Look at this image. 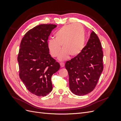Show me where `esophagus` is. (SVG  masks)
Here are the masks:
<instances>
[{
  "label": "esophagus",
  "instance_id": "1",
  "mask_svg": "<svg viewBox=\"0 0 121 121\" xmlns=\"http://www.w3.org/2000/svg\"><path fill=\"white\" fill-rule=\"evenodd\" d=\"M60 67L61 68H63V67H65V64L64 63H60Z\"/></svg>",
  "mask_w": 121,
  "mask_h": 121
}]
</instances>
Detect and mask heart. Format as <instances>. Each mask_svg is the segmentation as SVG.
<instances>
[{
	"label": "heart",
	"mask_w": 121,
	"mask_h": 121,
	"mask_svg": "<svg viewBox=\"0 0 121 121\" xmlns=\"http://www.w3.org/2000/svg\"><path fill=\"white\" fill-rule=\"evenodd\" d=\"M55 39L49 40L47 46L52 57L60 54L58 60L64 61L68 60L69 56H76L81 53L85 44V33L83 27L79 24L65 26L55 33Z\"/></svg>",
	"instance_id": "b5f03b06"
}]
</instances>
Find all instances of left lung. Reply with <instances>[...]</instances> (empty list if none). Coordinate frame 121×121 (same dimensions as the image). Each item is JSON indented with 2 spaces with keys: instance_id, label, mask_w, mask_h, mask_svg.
Masks as SVG:
<instances>
[{
  "instance_id": "1",
  "label": "left lung",
  "mask_w": 121,
  "mask_h": 121,
  "mask_svg": "<svg viewBox=\"0 0 121 121\" xmlns=\"http://www.w3.org/2000/svg\"><path fill=\"white\" fill-rule=\"evenodd\" d=\"M102 58L100 40L92 31L81 53L65 64L69 76V89L73 93L82 96L93 90L103 71Z\"/></svg>"
}]
</instances>
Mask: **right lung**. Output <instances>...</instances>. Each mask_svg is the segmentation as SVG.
<instances>
[{"mask_svg": "<svg viewBox=\"0 0 121 121\" xmlns=\"http://www.w3.org/2000/svg\"><path fill=\"white\" fill-rule=\"evenodd\" d=\"M57 26L42 24L28 31L22 40L17 61L19 76L27 89L38 96H44L52 90L51 78L60 65L51 56L47 40Z\"/></svg>", "mask_w": 121, "mask_h": 121, "instance_id": "1", "label": "right lung"}]
</instances>
